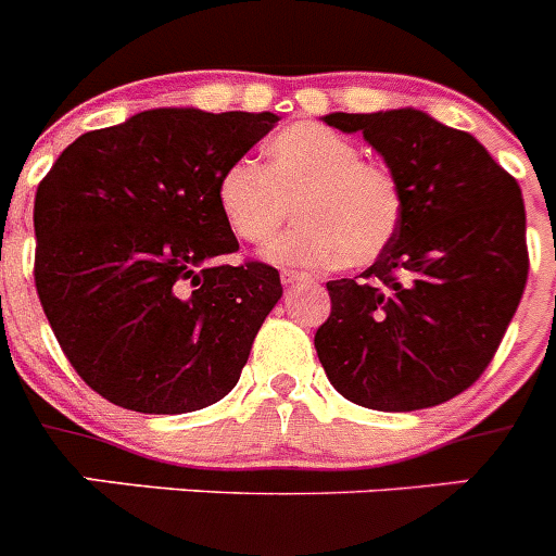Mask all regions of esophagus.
Instances as JSON below:
<instances>
[{"mask_svg": "<svg viewBox=\"0 0 556 556\" xmlns=\"http://www.w3.org/2000/svg\"><path fill=\"white\" fill-rule=\"evenodd\" d=\"M281 281L287 283H301V281H312V278H308V275H303V273H294V269H283L281 273Z\"/></svg>", "mask_w": 556, "mask_h": 556, "instance_id": "esophagus-1", "label": "esophagus"}]
</instances>
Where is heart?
<instances>
[{
  "label": "heart",
  "mask_w": 556,
  "mask_h": 556,
  "mask_svg": "<svg viewBox=\"0 0 556 556\" xmlns=\"http://www.w3.org/2000/svg\"><path fill=\"white\" fill-rule=\"evenodd\" d=\"M294 200L298 219L267 262L320 269L367 264L392 242L404 200L384 166L358 159V147L331 127L298 122L264 144V166L233 161L217 180V208L236 239L267 244Z\"/></svg>",
  "instance_id": "heart-1"
}]
</instances>
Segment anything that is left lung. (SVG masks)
<instances>
[{
	"instance_id": "1",
	"label": "left lung",
	"mask_w": 556,
	"mask_h": 556,
	"mask_svg": "<svg viewBox=\"0 0 556 556\" xmlns=\"http://www.w3.org/2000/svg\"><path fill=\"white\" fill-rule=\"evenodd\" d=\"M323 119L362 132L404 200L376 264L326 283L331 314L314 333L323 370L367 409L445 404L490 365L527 287L518 180L470 132L415 108Z\"/></svg>"
}]
</instances>
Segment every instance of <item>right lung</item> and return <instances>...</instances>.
<instances>
[{
  "label": "right lung",
  "instance_id": "1",
  "mask_svg": "<svg viewBox=\"0 0 556 556\" xmlns=\"http://www.w3.org/2000/svg\"><path fill=\"white\" fill-rule=\"evenodd\" d=\"M278 116L152 108L83 132L36 191V289L63 353L122 409L217 404L281 301L278 269L225 264L239 242L217 180Z\"/></svg>",
  "mask_w": 556,
  "mask_h": 556
}]
</instances>
